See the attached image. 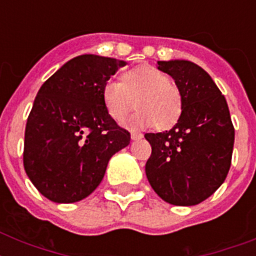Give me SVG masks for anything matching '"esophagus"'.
Segmentation results:
<instances>
[{"label": "esophagus", "mask_w": 256, "mask_h": 256, "mask_svg": "<svg viewBox=\"0 0 256 256\" xmlns=\"http://www.w3.org/2000/svg\"><path fill=\"white\" fill-rule=\"evenodd\" d=\"M140 138H144V134L142 132H132V140H138Z\"/></svg>", "instance_id": "34e87169"}]
</instances>
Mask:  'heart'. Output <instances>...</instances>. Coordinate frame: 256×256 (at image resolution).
I'll return each mask as SVG.
<instances>
[{"label":"heart","instance_id":"obj_1","mask_svg":"<svg viewBox=\"0 0 256 256\" xmlns=\"http://www.w3.org/2000/svg\"><path fill=\"white\" fill-rule=\"evenodd\" d=\"M120 80H108L102 88V100L112 120H122L134 108L136 110L124 120L126 128H148L158 124L171 128L182 116V92L168 77L154 66L132 68Z\"/></svg>","mask_w":256,"mask_h":256}]
</instances>
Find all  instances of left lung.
Segmentation results:
<instances>
[{"label":"left lung","mask_w":256,"mask_h":256,"mask_svg":"<svg viewBox=\"0 0 256 256\" xmlns=\"http://www.w3.org/2000/svg\"><path fill=\"white\" fill-rule=\"evenodd\" d=\"M158 69L175 81L183 98L174 128L148 132L152 156L146 176L156 194L174 206L203 202L224 182L231 166L235 130L226 98L194 62L158 61Z\"/></svg>","instance_id":"8db88e82"}]
</instances>
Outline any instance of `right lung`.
<instances>
[{
  "mask_svg": "<svg viewBox=\"0 0 256 256\" xmlns=\"http://www.w3.org/2000/svg\"><path fill=\"white\" fill-rule=\"evenodd\" d=\"M126 65L84 54L70 60L38 90L28 116L24 168L36 188L56 203L82 200L104 179L130 132L108 112L102 88Z\"/></svg>",
  "mask_w": 256,
  "mask_h": 256,
  "instance_id": "obj_1",
  "label": "right lung"
}]
</instances>
